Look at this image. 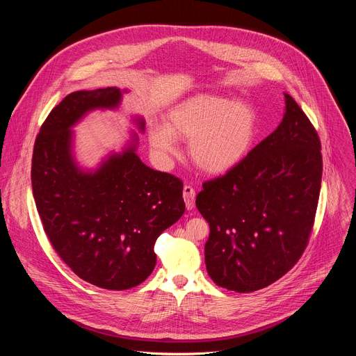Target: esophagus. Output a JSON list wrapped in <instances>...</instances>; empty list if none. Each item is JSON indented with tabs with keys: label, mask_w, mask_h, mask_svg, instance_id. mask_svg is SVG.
<instances>
[{
	"label": "esophagus",
	"mask_w": 356,
	"mask_h": 356,
	"mask_svg": "<svg viewBox=\"0 0 356 356\" xmlns=\"http://www.w3.org/2000/svg\"><path fill=\"white\" fill-rule=\"evenodd\" d=\"M183 198H184V202H186V209L193 210L194 209V201H195V191L191 186L186 184L183 187Z\"/></svg>",
	"instance_id": "34e87169"
}]
</instances>
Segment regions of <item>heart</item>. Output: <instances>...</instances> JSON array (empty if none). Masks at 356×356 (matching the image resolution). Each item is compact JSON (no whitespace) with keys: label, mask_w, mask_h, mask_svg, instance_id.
<instances>
[{"label":"heart","mask_w":356,"mask_h":356,"mask_svg":"<svg viewBox=\"0 0 356 356\" xmlns=\"http://www.w3.org/2000/svg\"><path fill=\"white\" fill-rule=\"evenodd\" d=\"M258 114L250 104L198 94L176 106L165 128L150 131L152 146L163 155L177 152L175 138L190 139L188 156L201 172L220 175L235 168L255 145Z\"/></svg>","instance_id":"1"}]
</instances>
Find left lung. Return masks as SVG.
Instances as JSON below:
<instances>
[{"label":"left lung","mask_w":356,"mask_h":356,"mask_svg":"<svg viewBox=\"0 0 356 356\" xmlns=\"http://www.w3.org/2000/svg\"><path fill=\"white\" fill-rule=\"evenodd\" d=\"M283 121L224 176L202 183L195 206L210 225L213 282L238 293L268 287L301 258L323 176L321 142L291 95Z\"/></svg>","instance_id":"1"}]
</instances>
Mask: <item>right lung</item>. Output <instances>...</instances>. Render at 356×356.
Here are the masks:
<instances>
[{
    "instance_id": "1",
    "label": "right lung",
    "mask_w": 356,
    "mask_h": 356,
    "mask_svg": "<svg viewBox=\"0 0 356 356\" xmlns=\"http://www.w3.org/2000/svg\"><path fill=\"white\" fill-rule=\"evenodd\" d=\"M120 99L117 87L65 97L40 127L31 169L47 239L80 279L107 290L135 287L152 273L158 236L186 209L183 181L143 165L135 146L95 173L73 162L70 127L90 110L115 108Z\"/></svg>"
}]
</instances>
